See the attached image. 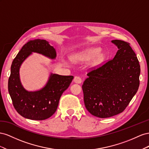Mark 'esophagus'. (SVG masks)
I'll return each instance as SVG.
<instances>
[{
  "instance_id": "34e87169",
  "label": "esophagus",
  "mask_w": 149,
  "mask_h": 149,
  "mask_svg": "<svg viewBox=\"0 0 149 149\" xmlns=\"http://www.w3.org/2000/svg\"><path fill=\"white\" fill-rule=\"evenodd\" d=\"M74 82L76 84H81L82 83V79L79 76H75L74 79Z\"/></svg>"
}]
</instances>
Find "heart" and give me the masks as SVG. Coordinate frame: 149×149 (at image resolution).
I'll use <instances>...</instances> for the list:
<instances>
[{"mask_svg":"<svg viewBox=\"0 0 149 149\" xmlns=\"http://www.w3.org/2000/svg\"><path fill=\"white\" fill-rule=\"evenodd\" d=\"M99 52L100 49L99 48L89 49L86 52L77 55L75 57V60L79 61H88L95 57L94 62L98 63L102 61L104 58V55L102 53L99 54Z\"/></svg>","mask_w":149,"mask_h":149,"instance_id":"heart-1","label":"heart"}]
</instances>
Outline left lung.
<instances>
[{
  "instance_id": "obj_1",
  "label": "left lung",
  "mask_w": 149,
  "mask_h": 149,
  "mask_svg": "<svg viewBox=\"0 0 149 149\" xmlns=\"http://www.w3.org/2000/svg\"><path fill=\"white\" fill-rule=\"evenodd\" d=\"M118 50L113 59L91 71L82 85L84 100L88 111L99 118L122 112L139 87L141 67L130 44L111 41Z\"/></svg>"
}]
</instances>
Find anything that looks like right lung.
Here are the masks:
<instances>
[{"instance_id":"1","label":"right lung","mask_w":149,"mask_h":149,"mask_svg":"<svg viewBox=\"0 0 149 149\" xmlns=\"http://www.w3.org/2000/svg\"><path fill=\"white\" fill-rule=\"evenodd\" d=\"M33 52L54 60L56 50L45 40L35 39L25 44L12 62L8 91L15 108L21 116L31 120H42L56 112L63 92L69 87L74 77L51 73L44 87L29 91L21 83L20 68Z\"/></svg>"}]
</instances>
